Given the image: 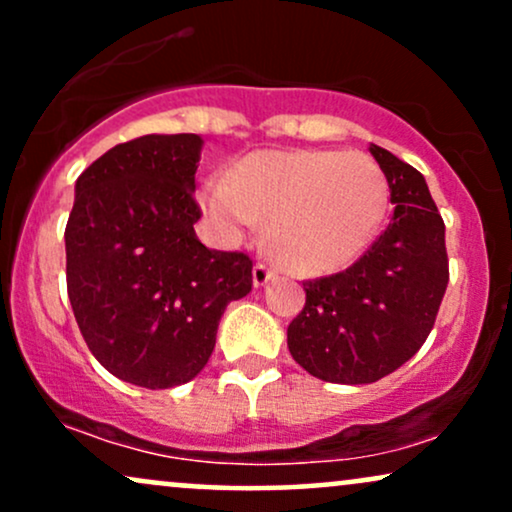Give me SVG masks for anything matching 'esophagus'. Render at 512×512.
<instances>
[{"label": "esophagus", "instance_id": "esophagus-1", "mask_svg": "<svg viewBox=\"0 0 512 512\" xmlns=\"http://www.w3.org/2000/svg\"><path fill=\"white\" fill-rule=\"evenodd\" d=\"M274 276H276V269H274V267H269V264L257 262L255 269H252V284H255L257 289H260V286H267L269 281L274 279Z\"/></svg>", "mask_w": 512, "mask_h": 512}]
</instances>
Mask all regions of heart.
Returning a JSON list of instances; mask_svg holds the SVG:
<instances>
[{
	"label": "heart",
	"instance_id": "b5f03b06",
	"mask_svg": "<svg viewBox=\"0 0 512 512\" xmlns=\"http://www.w3.org/2000/svg\"><path fill=\"white\" fill-rule=\"evenodd\" d=\"M390 187L358 151H255L228 178H209L199 204L226 238L269 221V245L293 274L322 276L354 264L385 219Z\"/></svg>",
	"mask_w": 512,
	"mask_h": 512
}]
</instances>
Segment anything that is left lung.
<instances>
[{"instance_id":"8db88e82","label":"left lung","mask_w":512,"mask_h":512,"mask_svg":"<svg viewBox=\"0 0 512 512\" xmlns=\"http://www.w3.org/2000/svg\"><path fill=\"white\" fill-rule=\"evenodd\" d=\"M395 214L346 272L305 281V308L289 325L293 361L339 385H366L407 363L433 330L445 286V223L426 178L370 144Z\"/></svg>"}]
</instances>
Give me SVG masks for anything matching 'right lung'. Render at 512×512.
<instances>
[{"label": "right lung", "instance_id": "add662e5", "mask_svg": "<svg viewBox=\"0 0 512 512\" xmlns=\"http://www.w3.org/2000/svg\"><path fill=\"white\" fill-rule=\"evenodd\" d=\"M204 139L146 134L93 161L74 185L67 291L98 363L125 383L166 390L207 366L231 301L252 289V260L209 250L192 197Z\"/></svg>", "mask_w": 512, "mask_h": 512}]
</instances>
